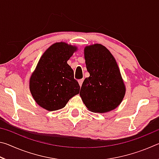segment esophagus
I'll use <instances>...</instances> for the list:
<instances>
[{
    "label": "esophagus",
    "instance_id": "obj_1",
    "mask_svg": "<svg viewBox=\"0 0 159 159\" xmlns=\"http://www.w3.org/2000/svg\"><path fill=\"white\" fill-rule=\"evenodd\" d=\"M83 79H80V80H79V83L80 86H81V85H82V84H83Z\"/></svg>",
    "mask_w": 159,
    "mask_h": 159
}]
</instances>
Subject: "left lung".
I'll return each mask as SVG.
<instances>
[{
  "label": "left lung",
  "mask_w": 159,
  "mask_h": 159,
  "mask_svg": "<svg viewBox=\"0 0 159 159\" xmlns=\"http://www.w3.org/2000/svg\"><path fill=\"white\" fill-rule=\"evenodd\" d=\"M86 68L90 76L83 81L80 95L86 107L95 113H106L121 103L125 86L114 56L101 44L84 49Z\"/></svg>",
  "instance_id": "1"
}]
</instances>
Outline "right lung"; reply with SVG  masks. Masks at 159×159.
Returning a JSON list of instances; mask_svg holds the SVG:
<instances>
[{
  "label": "right lung",
  "instance_id": "add662e5",
  "mask_svg": "<svg viewBox=\"0 0 159 159\" xmlns=\"http://www.w3.org/2000/svg\"><path fill=\"white\" fill-rule=\"evenodd\" d=\"M76 49L64 42L54 43L43 53L31 74V95L36 103L48 111L64 108L70 99L79 93L80 85L67 64Z\"/></svg>",
  "mask_w": 159,
  "mask_h": 159
}]
</instances>
